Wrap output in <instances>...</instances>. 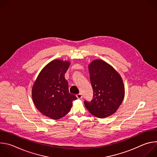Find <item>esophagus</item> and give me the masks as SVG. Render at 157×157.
<instances>
[{"label": "esophagus", "mask_w": 157, "mask_h": 157, "mask_svg": "<svg viewBox=\"0 0 157 157\" xmlns=\"http://www.w3.org/2000/svg\"><path fill=\"white\" fill-rule=\"evenodd\" d=\"M76 97H77L78 99H81V98H82V94H81V93H79V94H78L76 95Z\"/></svg>", "instance_id": "obj_1"}]
</instances>
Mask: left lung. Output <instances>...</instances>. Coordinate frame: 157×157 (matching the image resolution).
<instances>
[{"label": "left lung", "mask_w": 157, "mask_h": 157, "mask_svg": "<svg viewBox=\"0 0 157 157\" xmlns=\"http://www.w3.org/2000/svg\"><path fill=\"white\" fill-rule=\"evenodd\" d=\"M93 98L84 101L88 111L99 118L116 113L122 102L125 89L120 75L106 62L96 59L89 65Z\"/></svg>", "instance_id": "8db88e82"}]
</instances>
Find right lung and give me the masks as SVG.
Masks as SVG:
<instances>
[{"mask_svg":"<svg viewBox=\"0 0 157 157\" xmlns=\"http://www.w3.org/2000/svg\"><path fill=\"white\" fill-rule=\"evenodd\" d=\"M70 62L55 59L49 63L38 75L32 88V99L40 113L52 119L68 114L72 102L77 99L70 94L64 78Z\"/></svg>","mask_w":157,"mask_h":157,"instance_id":"add662e5","label":"right lung"}]
</instances>
